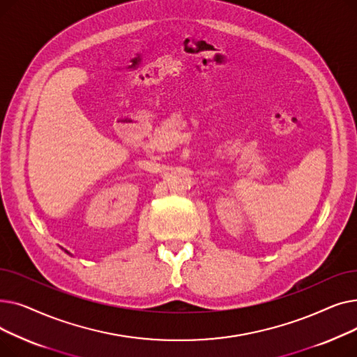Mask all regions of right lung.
I'll return each instance as SVG.
<instances>
[{
  "instance_id": "1",
  "label": "right lung",
  "mask_w": 357,
  "mask_h": 357,
  "mask_svg": "<svg viewBox=\"0 0 357 357\" xmlns=\"http://www.w3.org/2000/svg\"><path fill=\"white\" fill-rule=\"evenodd\" d=\"M65 252H66V250H65ZM66 253H69V252H66Z\"/></svg>"
}]
</instances>
